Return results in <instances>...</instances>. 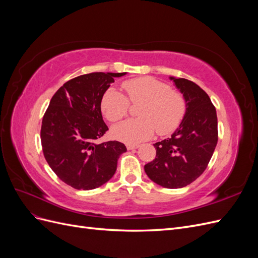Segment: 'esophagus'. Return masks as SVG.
Wrapping results in <instances>:
<instances>
[{
	"mask_svg": "<svg viewBox=\"0 0 258 258\" xmlns=\"http://www.w3.org/2000/svg\"><path fill=\"white\" fill-rule=\"evenodd\" d=\"M139 145L137 144H127V150L128 151H131V150H136V148H138Z\"/></svg>",
	"mask_w": 258,
	"mask_h": 258,
	"instance_id": "34e87169",
	"label": "esophagus"
}]
</instances>
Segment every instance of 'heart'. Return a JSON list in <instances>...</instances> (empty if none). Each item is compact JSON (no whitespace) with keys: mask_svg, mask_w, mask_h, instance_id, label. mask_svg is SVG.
Instances as JSON below:
<instances>
[{"mask_svg":"<svg viewBox=\"0 0 258 258\" xmlns=\"http://www.w3.org/2000/svg\"><path fill=\"white\" fill-rule=\"evenodd\" d=\"M127 97L110 88L101 100V110L110 121H118L128 114L129 102L141 104L138 115L141 118L124 120L112 129L113 137L120 142L137 144L150 139L157 131L167 136L181 124L186 113V101L181 92L170 85L151 76L137 77L122 83Z\"/></svg>","mask_w":258,"mask_h":258,"instance_id":"heart-1","label":"heart"}]
</instances>
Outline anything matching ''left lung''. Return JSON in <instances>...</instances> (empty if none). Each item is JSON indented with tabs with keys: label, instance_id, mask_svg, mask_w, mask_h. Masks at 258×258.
Wrapping results in <instances>:
<instances>
[{
	"label": "left lung",
	"instance_id": "1",
	"mask_svg": "<svg viewBox=\"0 0 258 258\" xmlns=\"http://www.w3.org/2000/svg\"><path fill=\"white\" fill-rule=\"evenodd\" d=\"M186 101V113L171 138L155 143L156 158L144 166L153 182L166 188H182L207 169L217 144V116L207 92L197 84L175 79Z\"/></svg>",
	"mask_w": 258,
	"mask_h": 258
}]
</instances>
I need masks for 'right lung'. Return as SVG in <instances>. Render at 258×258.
Listing matches in <instances>:
<instances>
[{"mask_svg": "<svg viewBox=\"0 0 258 258\" xmlns=\"http://www.w3.org/2000/svg\"><path fill=\"white\" fill-rule=\"evenodd\" d=\"M127 73L95 72L70 80L57 90L41 128L43 153L62 182L89 190L113 177L124 144L96 140L108 130L101 114V100L115 77Z\"/></svg>", "mask_w": 258, "mask_h": 258, "instance_id": "obj_1", "label": "right lung"}]
</instances>
